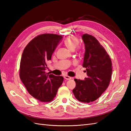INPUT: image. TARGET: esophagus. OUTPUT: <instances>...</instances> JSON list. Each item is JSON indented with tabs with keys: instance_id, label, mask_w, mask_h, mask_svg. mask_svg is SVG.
<instances>
[{
	"instance_id": "obj_1",
	"label": "esophagus",
	"mask_w": 131,
	"mask_h": 131,
	"mask_svg": "<svg viewBox=\"0 0 131 131\" xmlns=\"http://www.w3.org/2000/svg\"><path fill=\"white\" fill-rule=\"evenodd\" d=\"M64 79L65 80H70V79H71V78L69 77V76H68V75H65L64 77Z\"/></svg>"
}]
</instances>
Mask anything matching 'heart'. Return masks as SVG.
Listing matches in <instances>:
<instances>
[{
    "label": "heart",
    "mask_w": 131,
    "mask_h": 131,
    "mask_svg": "<svg viewBox=\"0 0 131 131\" xmlns=\"http://www.w3.org/2000/svg\"><path fill=\"white\" fill-rule=\"evenodd\" d=\"M78 39L74 36H70L67 37L65 41V45L70 50H74L79 45Z\"/></svg>",
    "instance_id": "heart-1"
}]
</instances>
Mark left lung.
Returning a JSON list of instances; mask_svg holds the SVG:
<instances>
[{"instance_id": "8db88e82", "label": "left lung", "mask_w": 131, "mask_h": 131, "mask_svg": "<svg viewBox=\"0 0 131 131\" xmlns=\"http://www.w3.org/2000/svg\"><path fill=\"white\" fill-rule=\"evenodd\" d=\"M85 46L83 67L88 77L84 80L75 79L72 92L79 101L90 103L101 96L109 86L112 74V61L104 48L92 35L81 36Z\"/></svg>"}]
</instances>
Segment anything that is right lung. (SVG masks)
I'll return each mask as SVG.
<instances>
[{
  "label": "right lung",
  "mask_w": 131,
  "mask_h": 131,
  "mask_svg": "<svg viewBox=\"0 0 131 131\" xmlns=\"http://www.w3.org/2000/svg\"><path fill=\"white\" fill-rule=\"evenodd\" d=\"M62 36L42 34L30 41L24 48L20 60L19 77L31 95L41 102H51L61 85V76L48 74L47 62L62 41Z\"/></svg>",
  "instance_id": "1"
}]
</instances>
